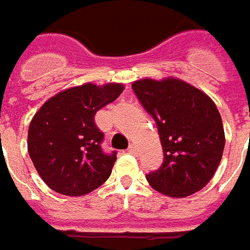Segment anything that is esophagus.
Masks as SVG:
<instances>
[{"label":"esophagus","instance_id":"1","mask_svg":"<svg viewBox=\"0 0 250 250\" xmlns=\"http://www.w3.org/2000/svg\"><path fill=\"white\" fill-rule=\"evenodd\" d=\"M128 152H129V154H136V146H135V144H130V146H129Z\"/></svg>","mask_w":250,"mask_h":250}]
</instances>
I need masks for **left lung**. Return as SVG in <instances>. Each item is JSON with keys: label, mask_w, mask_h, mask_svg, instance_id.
Wrapping results in <instances>:
<instances>
[{"label": "left lung", "mask_w": 250, "mask_h": 250, "mask_svg": "<svg viewBox=\"0 0 250 250\" xmlns=\"http://www.w3.org/2000/svg\"><path fill=\"white\" fill-rule=\"evenodd\" d=\"M132 89L156 122L165 155L161 167L147 174L149 185L170 197L199 192L214 177L226 142L212 99L173 77L137 80Z\"/></svg>", "instance_id": "8db88e82"}]
</instances>
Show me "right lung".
Instances as JSON below:
<instances>
[{
	"instance_id": "add662e5",
	"label": "right lung",
	"mask_w": 250,
	"mask_h": 250,
	"mask_svg": "<svg viewBox=\"0 0 250 250\" xmlns=\"http://www.w3.org/2000/svg\"><path fill=\"white\" fill-rule=\"evenodd\" d=\"M122 91L118 83L65 89L44 102L31 120L28 154L41 178L57 193L83 196L110 177L117 152L102 149L95 114Z\"/></svg>"
}]
</instances>
